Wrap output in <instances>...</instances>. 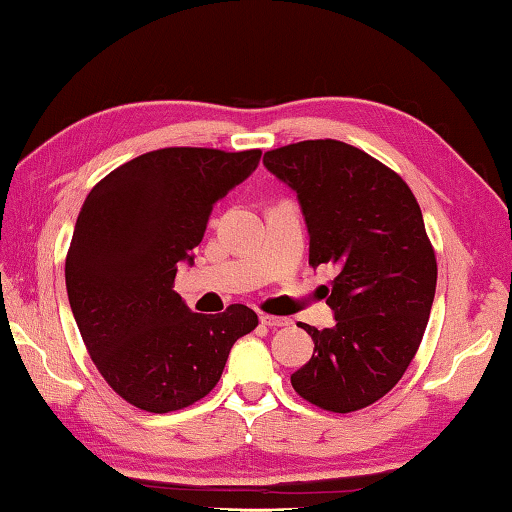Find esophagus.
<instances>
[{
	"mask_svg": "<svg viewBox=\"0 0 512 512\" xmlns=\"http://www.w3.org/2000/svg\"><path fill=\"white\" fill-rule=\"evenodd\" d=\"M259 320H262L264 327H288L291 324V320L288 318H280V315H268V313H262L259 315Z\"/></svg>",
	"mask_w": 512,
	"mask_h": 512,
	"instance_id": "obj_1",
	"label": "esophagus"
}]
</instances>
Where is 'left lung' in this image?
I'll return each instance as SVG.
<instances>
[{
  "mask_svg": "<svg viewBox=\"0 0 512 512\" xmlns=\"http://www.w3.org/2000/svg\"><path fill=\"white\" fill-rule=\"evenodd\" d=\"M264 165L297 192L309 264L338 268L324 286L336 327L300 324L315 349L291 385L327 412L362 410L403 378L430 320L436 257L421 208L394 170L333 138L277 147Z\"/></svg>",
  "mask_w": 512,
  "mask_h": 512,
  "instance_id": "8db88e82",
  "label": "left lung"
}]
</instances>
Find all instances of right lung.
I'll return each instance as SVG.
<instances>
[{
    "instance_id": "obj_1",
    "label": "right lung",
    "mask_w": 512,
    "mask_h": 512,
    "mask_svg": "<svg viewBox=\"0 0 512 512\" xmlns=\"http://www.w3.org/2000/svg\"><path fill=\"white\" fill-rule=\"evenodd\" d=\"M262 150L165 147L136 156L94 185L82 203L64 264L73 318L91 360L138 410L167 414L219 383L232 345L257 313L190 311L174 291L192 264L212 206L239 185Z\"/></svg>"
}]
</instances>
